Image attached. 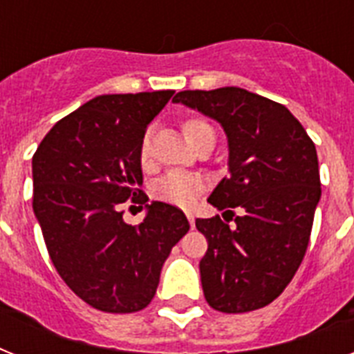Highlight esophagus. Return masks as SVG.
<instances>
[{
    "label": "esophagus",
    "mask_w": 354,
    "mask_h": 354,
    "mask_svg": "<svg viewBox=\"0 0 354 354\" xmlns=\"http://www.w3.org/2000/svg\"><path fill=\"white\" fill-rule=\"evenodd\" d=\"M187 221H189V224H191V227H194V216H193V213H187Z\"/></svg>",
    "instance_id": "34e87169"
}]
</instances>
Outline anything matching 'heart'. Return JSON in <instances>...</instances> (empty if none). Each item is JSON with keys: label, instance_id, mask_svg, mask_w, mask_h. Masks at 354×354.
Wrapping results in <instances>:
<instances>
[{"label": "heart", "instance_id": "heart-1", "mask_svg": "<svg viewBox=\"0 0 354 354\" xmlns=\"http://www.w3.org/2000/svg\"><path fill=\"white\" fill-rule=\"evenodd\" d=\"M182 130L189 143H193L194 139L202 136L205 130H211V127L204 119L191 118L183 121ZM141 158L143 160L147 158V143H143L141 147ZM202 191H204L202 180L189 172H169L156 183L154 187L156 198L165 204L176 205V207H191L200 198Z\"/></svg>", "mask_w": 354, "mask_h": 354}]
</instances>
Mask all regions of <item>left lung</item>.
<instances>
[{
    "mask_svg": "<svg viewBox=\"0 0 354 354\" xmlns=\"http://www.w3.org/2000/svg\"><path fill=\"white\" fill-rule=\"evenodd\" d=\"M172 102L216 121L227 139L230 176L207 202L239 215L233 227L221 216L196 218L207 239L200 261L205 299L230 314L264 307L285 290L307 252L322 196L316 147L283 104L242 88L180 91Z\"/></svg>",
    "mask_w": 354,
    "mask_h": 354,
    "instance_id": "left-lung-1",
    "label": "left lung"
}]
</instances>
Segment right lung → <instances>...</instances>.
<instances>
[{
	"mask_svg": "<svg viewBox=\"0 0 354 354\" xmlns=\"http://www.w3.org/2000/svg\"><path fill=\"white\" fill-rule=\"evenodd\" d=\"M172 90L99 95L49 130L32 156V211L66 285L104 313L141 310L154 297L161 266L189 232L182 211L141 194L145 130ZM145 204L138 227L120 204Z\"/></svg>",
	"mask_w": 354,
	"mask_h": 354,
	"instance_id": "add662e5",
	"label": "right lung"
}]
</instances>
